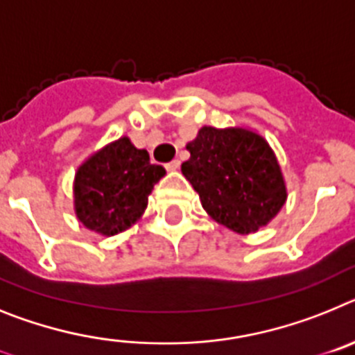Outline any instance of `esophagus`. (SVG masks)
Segmentation results:
<instances>
[{
	"label": "esophagus",
	"instance_id": "obj_1",
	"mask_svg": "<svg viewBox=\"0 0 355 355\" xmlns=\"http://www.w3.org/2000/svg\"><path fill=\"white\" fill-rule=\"evenodd\" d=\"M178 168H180V160L178 159L171 160V162H168V164H166V169H168V171H177Z\"/></svg>",
	"mask_w": 355,
	"mask_h": 355
}]
</instances>
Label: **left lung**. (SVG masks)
I'll use <instances>...</instances> for the list:
<instances>
[{
  "instance_id": "1",
  "label": "left lung",
  "mask_w": 355,
  "mask_h": 355,
  "mask_svg": "<svg viewBox=\"0 0 355 355\" xmlns=\"http://www.w3.org/2000/svg\"><path fill=\"white\" fill-rule=\"evenodd\" d=\"M182 173L212 220L237 234L257 232L288 198L277 157L263 135L248 128H200L187 143Z\"/></svg>"
}]
</instances>
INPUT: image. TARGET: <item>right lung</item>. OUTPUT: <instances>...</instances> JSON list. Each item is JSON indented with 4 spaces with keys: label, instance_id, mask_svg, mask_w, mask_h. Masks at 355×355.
<instances>
[{
    "label": "right lung",
    "instance_id": "1",
    "mask_svg": "<svg viewBox=\"0 0 355 355\" xmlns=\"http://www.w3.org/2000/svg\"><path fill=\"white\" fill-rule=\"evenodd\" d=\"M166 175L128 137L89 157L75 175V212L85 229L116 236L143 216L153 186Z\"/></svg>",
    "mask_w": 355,
    "mask_h": 355
}]
</instances>
